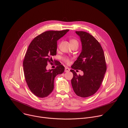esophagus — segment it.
Returning a JSON list of instances; mask_svg holds the SVG:
<instances>
[{
    "label": "esophagus",
    "instance_id": "obj_1",
    "mask_svg": "<svg viewBox=\"0 0 128 128\" xmlns=\"http://www.w3.org/2000/svg\"><path fill=\"white\" fill-rule=\"evenodd\" d=\"M70 71V69L68 67H65V72H68Z\"/></svg>",
    "mask_w": 128,
    "mask_h": 128
}]
</instances>
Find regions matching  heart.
I'll list each match as a JSON object with an SVG mask.
<instances>
[{
    "label": "heart",
    "mask_w": 128,
    "mask_h": 128,
    "mask_svg": "<svg viewBox=\"0 0 128 128\" xmlns=\"http://www.w3.org/2000/svg\"><path fill=\"white\" fill-rule=\"evenodd\" d=\"M70 44L71 45H73V44H78V42L75 40V39H71L70 40ZM64 61L65 63H66L67 64H69L70 63V60L68 59V58H64Z\"/></svg>",
    "instance_id": "obj_1"
}]
</instances>
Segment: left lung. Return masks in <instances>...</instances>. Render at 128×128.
I'll return each mask as SVG.
<instances>
[{"label":"left lung","instance_id":"obj_1","mask_svg":"<svg viewBox=\"0 0 128 128\" xmlns=\"http://www.w3.org/2000/svg\"><path fill=\"white\" fill-rule=\"evenodd\" d=\"M80 36L82 50L71 70L74 76L71 84L74 93L86 98L94 95L99 88L106 71L104 54L99 42L93 36L84 31H76ZM81 70L84 75L78 76L74 70Z\"/></svg>","mask_w":128,"mask_h":128}]
</instances>
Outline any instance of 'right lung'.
<instances>
[{
  "label": "right lung",
  "instance_id": "1",
  "mask_svg": "<svg viewBox=\"0 0 128 128\" xmlns=\"http://www.w3.org/2000/svg\"><path fill=\"white\" fill-rule=\"evenodd\" d=\"M68 31H46L34 38L28 46L23 64L24 76L31 92L38 97L48 96L54 89V78L64 71L61 64L48 70L46 67L52 60L50 57L56 55L57 41Z\"/></svg>",
  "mask_w": 128,
  "mask_h": 128
}]
</instances>
